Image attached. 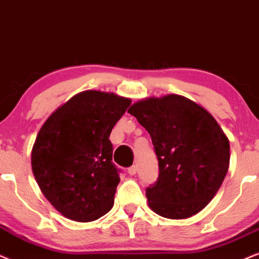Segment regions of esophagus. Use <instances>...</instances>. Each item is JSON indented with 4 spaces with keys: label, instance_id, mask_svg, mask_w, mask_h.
Masks as SVG:
<instances>
[{
    "label": "esophagus",
    "instance_id": "34e87169",
    "mask_svg": "<svg viewBox=\"0 0 259 259\" xmlns=\"http://www.w3.org/2000/svg\"><path fill=\"white\" fill-rule=\"evenodd\" d=\"M136 171H137L136 166H132V167L127 168V173H129L130 176H135L136 175Z\"/></svg>",
    "mask_w": 259,
    "mask_h": 259
}]
</instances>
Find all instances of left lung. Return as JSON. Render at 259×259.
<instances>
[{
  "instance_id": "8db88e82",
  "label": "left lung",
  "mask_w": 259,
  "mask_h": 259,
  "mask_svg": "<svg viewBox=\"0 0 259 259\" xmlns=\"http://www.w3.org/2000/svg\"><path fill=\"white\" fill-rule=\"evenodd\" d=\"M127 112L152 137L159 178L146 190L160 217L182 220L214 198L230 167V141L204 107L178 94L146 98Z\"/></svg>"
}]
</instances>
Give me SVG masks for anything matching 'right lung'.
<instances>
[{"mask_svg":"<svg viewBox=\"0 0 259 259\" xmlns=\"http://www.w3.org/2000/svg\"><path fill=\"white\" fill-rule=\"evenodd\" d=\"M130 104L129 98L114 93L81 92L39 130L32 171L42 195L64 218L91 222L113 207L120 178L109 137Z\"/></svg>","mask_w":259,"mask_h":259,"instance_id":"1","label":"right lung"}]
</instances>
